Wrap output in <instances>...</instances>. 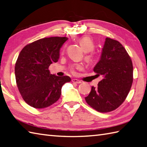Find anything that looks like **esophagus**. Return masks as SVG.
Segmentation results:
<instances>
[{
    "label": "esophagus",
    "instance_id": "1",
    "mask_svg": "<svg viewBox=\"0 0 147 147\" xmlns=\"http://www.w3.org/2000/svg\"><path fill=\"white\" fill-rule=\"evenodd\" d=\"M71 81H72V82L76 83V84H80L81 83V81L77 80L76 79H74L71 80Z\"/></svg>",
    "mask_w": 147,
    "mask_h": 147
}]
</instances>
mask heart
I'll return each instance as SVG.
<instances>
[{
	"mask_svg": "<svg viewBox=\"0 0 147 147\" xmlns=\"http://www.w3.org/2000/svg\"><path fill=\"white\" fill-rule=\"evenodd\" d=\"M79 43L85 52H90L94 50L95 48V43L92 38L87 36L81 37L79 39ZM85 59L89 63H92L95 60V56L92 53H89L85 57ZM82 66L80 64H73L69 67V70L72 74H74L76 69H80Z\"/></svg>",
	"mask_w": 147,
	"mask_h": 147,
	"instance_id": "obj_1",
	"label": "heart"
}]
</instances>
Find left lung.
<instances>
[{
  "mask_svg": "<svg viewBox=\"0 0 147 147\" xmlns=\"http://www.w3.org/2000/svg\"><path fill=\"white\" fill-rule=\"evenodd\" d=\"M94 72L103 79L97 88L92 87L86 102L100 113L115 110L125 100L133 80L131 58L119 41L106 38Z\"/></svg>",
  "mask_w": 147,
  "mask_h": 147,
  "instance_id": "obj_1",
  "label": "left lung"
}]
</instances>
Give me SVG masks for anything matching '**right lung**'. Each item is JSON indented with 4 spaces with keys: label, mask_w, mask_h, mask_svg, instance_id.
Returning <instances> with one entry per match:
<instances>
[{
    "label": "right lung",
    "mask_w": 147,
    "mask_h": 147,
    "mask_svg": "<svg viewBox=\"0 0 147 147\" xmlns=\"http://www.w3.org/2000/svg\"><path fill=\"white\" fill-rule=\"evenodd\" d=\"M66 37L45 38L28 44L22 49L15 65L16 84L28 105L42 109L56 102L61 87L70 82L68 76L50 74L49 67L57 62Z\"/></svg>",
    "instance_id": "add662e5"
}]
</instances>
